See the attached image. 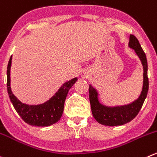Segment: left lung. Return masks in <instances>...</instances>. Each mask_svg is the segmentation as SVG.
<instances>
[{
	"label": "left lung",
	"instance_id": "obj_1",
	"mask_svg": "<svg viewBox=\"0 0 157 157\" xmlns=\"http://www.w3.org/2000/svg\"><path fill=\"white\" fill-rule=\"evenodd\" d=\"M129 47L133 48L141 60L144 67V86L142 92L137 100L130 104L109 107L101 104L98 100V93L91 85L89 86V97L91 110L96 121L100 124L109 127L121 126L130 122L140 110L147 96L149 90V80L147 77V60L144 50L137 38L133 34L130 36Z\"/></svg>",
	"mask_w": 157,
	"mask_h": 157
}]
</instances>
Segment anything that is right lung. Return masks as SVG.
I'll return each instance as SVG.
<instances>
[{"label":"right lung","mask_w":157,"mask_h":157,"mask_svg":"<svg viewBox=\"0 0 157 157\" xmlns=\"http://www.w3.org/2000/svg\"><path fill=\"white\" fill-rule=\"evenodd\" d=\"M12 56L9 60L7 70V87L10 102L23 121L29 125L48 127L60 121L63 112V106L68 91L76 83L77 78L72 79L60 86L57 93L45 103L39 105L23 103L15 97L10 89V67Z\"/></svg>","instance_id":"add662e5"}]
</instances>
